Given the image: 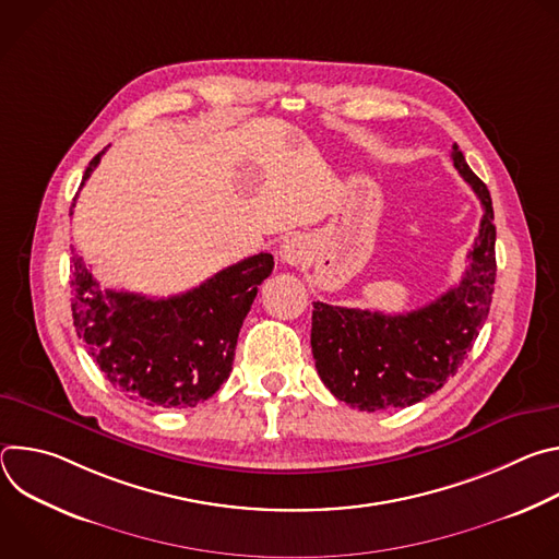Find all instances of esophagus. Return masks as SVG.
Returning <instances> with one entry per match:
<instances>
[{
	"label": "esophagus",
	"instance_id": "34e87169",
	"mask_svg": "<svg viewBox=\"0 0 559 559\" xmlns=\"http://www.w3.org/2000/svg\"><path fill=\"white\" fill-rule=\"evenodd\" d=\"M278 257H281V261H283L285 265L296 267V265H300V263L305 261V257H307V243L302 241L300 236L292 234V236H287L285 241L281 243Z\"/></svg>",
	"mask_w": 559,
	"mask_h": 559
}]
</instances>
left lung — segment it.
Segmentation results:
<instances>
[{
  "mask_svg": "<svg viewBox=\"0 0 559 559\" xmlns=\"http://www.w3.org/2000/svg\"><path fill=\"white\" fill-rule=\"evenodd\" d=\"M460 177L485 214L462 281L440 298L407 313L313 302L311 354L325 386L360 412L412 407L436 393L480 334L496 285V225L487 186L451 150Z\"/></svg>",
  "mask_w": 559,
  "mask_h": 559,
  "instance_id": "8db88e82",
  "label": "left lung"
}]
</instances>
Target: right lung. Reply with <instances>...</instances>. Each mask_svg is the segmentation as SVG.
<instances>
[{
  "label": "right lung",
  "mask_w": 559,
  "mask_h": 559,
  "mask_svg": "<svg viewBox=\"0 0 559 559\" xmlns=\"http://www.w3.org/2000/svg\"><path fill=\"white\" fill-rule=\"evenodd\" d=\"M104 152L86 168L82 188ZM272 270L274 257L261 252L190 292L150 298L102 289L84 261L72 257L74 330L110 384L130 401L164 409L197 407L227 380L238 332Z\"/></svg>",
  "instance_id": "obj_1"
}]
</instances>
